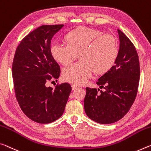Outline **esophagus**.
<instances>
[{"label": "esophagus", "mask_w": 151, "mask_h": 151, "mask_svg": "<svg viewBox=\"0 0 151 151\" xmlns=\"http://www.w3.org/2000/svg\"><path fill=\"white\" fill-rule=\"evenodd\" d=\"M71 86H72V88H73V90H75V89H76V88H78V86L76 85H75V84H73V83L71 85Z\"/></svg>", "instance_id": "esophagus-1"}]
</instances>
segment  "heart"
I'll return each instance as SVG.
<instances>
[{
  "label": "heart",
  "instance_id": "heart-1",
  "mask_svg": "<svg viewBox=\"0 0 151 151\" xmlns=\"http://www.w3.org/2000/svg\"><path fill=\"white\" fill-rule=\"evenodd\" d=\"M64 43L51 46V54L57 63L68 66L78 54L79 63L64 68V81L82 85L91 76L93 72L104 75L116 64L119 55L118 41L114 35L103 34L97 29L79 27L64 35Z\"/></svg>",
  "mask_w": 151,
  "mask_h": 151
}]
</instances>
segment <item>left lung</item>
I'll return each instance as SVG.
<instances>
[{"label":"left lung","mask_w":151,"mask_h":151,"mask_svg":"<svg viewBox=\"0 0 151 151\" xmlns=\"http://www.w3.org/2000/svg\"><path fill=\"white\" fill-rule=\"evenodd\" d=\"M119 50L111 70L96 83L99 88H86L84 107L87 116L102 124L116 122L128 113L137 95L140 63L136 47L124 33L118 29Z\"/></svg>","instance_id":"obj_1"}]
</instances>
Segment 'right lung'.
Masks as SVG:
<instances>
[{
    "label": "right lung",
    "mask_w": 151,
    "mask_h": 151,
    "mask_svg": "<svg viewBox=\"0 0 151 151\" xmlns=\"http://www.w3.org/2000/svg\"><path fill=\"white\" fill-rule=\"evenodd\" d=\"M63 26L44 25L35 29L21 40L14 56L12 75L17 101L29 118L40 124L60 118L72 89L67 83L57 84L54 88L45 85L57 81L60 74L50 44Z\"/></svg>",
    "instance_id": "obj_1"
}]
</instances>
